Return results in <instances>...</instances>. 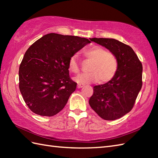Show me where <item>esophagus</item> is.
Instances as JSON below:
<instances>
[{
    "label": "esophagus",
    "instance_id": "34e87169",
    "mask_svg": "<svg viewBox=\"0 0 158 158\" xmlns=\"http://www.w3.org/2000/svg\"><path fill=\"white\" fill-rule=\"evenodd\" d=\"M83 85H83V84H78V85H77V88H83Z\"/></svg>",
    "mask_w": 158,
    "mask_h": 158
}]
</instances>
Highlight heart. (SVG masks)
Wrapping results in <instances>:
<instances>
[{
    "mask_svg": "<svg viewBox=\"0 0 158 158\" xmlns=\"http://www.w3.org/2000/svg\"><path fill=\"white\" fill-rule=\"evenodd\" d=\"M85 58L91 60L88 73L81 74L75 77V81L82 84H89L99 81H109L115 76L118 69V60L113 53L106 51L100 46L94 45L83 52ZM69 70L73 73L79 71V64L77 55H73L69 60Z\"/></svg>",
    "mask_w": 158,
    "mask_h": 158,
    "instance_id": "heart-1",
    "label": "heart"
}]
</instances>
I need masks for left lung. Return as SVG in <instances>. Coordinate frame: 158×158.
<instances>
[{
    "instance_id": "1",
    "label": "left lung",
    "mask_w": 158,
    "mask_h": 158,
    "mask_svg": "<svg viewBox=\"0 0 158 158\" xmlns=\"http://www.w3.org/2000/svg\"><path fill=\"white\" fill-rule=\"evenodd\" d=\"M90 41L113 53L118 69L109 82L94 87L89 104L103 119H119L132 110L141 89L142 63L132 48L116 39L92 38Z\"/></svg>"
}]
</instances>
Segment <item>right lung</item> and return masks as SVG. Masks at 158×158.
I'll use <instances>...</instances> for the list:
<instances>
[{"instance_id": "1", "label": "right lung", "mask_w": 158, "mask_h": 158, "mask_svg": "<svg viewBox=\"0 0 158 158\" xmlns=\"http://www.w3.org/2000/svg\"><path fill=\"white\" fill-rule=\"evenodd\" d=\"M89 43L77 36L49 33L27 49L19 69V88L33 113L52 117L63 109L77 86L69 77V58Z\"/></svg>"}]
</instances>
